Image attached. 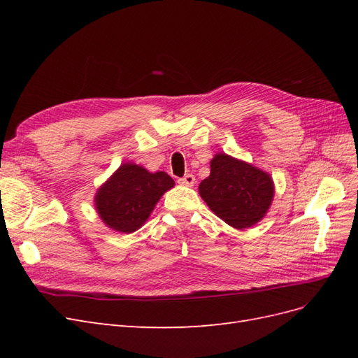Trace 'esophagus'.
Segmentation results:
<instances>
[{
    "mask_svg": "<svg viewBox=\"0 0 358 358\" xmlns=\"http://www.w3.org/2000/svg\"><path fill=\"white\" fill-rule=\"evenodd\" d=\"M179 183H180V185H185V187H192L194 183H196V178H194V175H191V173H188V175H185L182 179H179Z\"/></svg>",
    "mask_w": 358,
    "mask_h": 358,
    "instance_id": "esophagus-1",
    "label": "esophagus"
}]
</instances>
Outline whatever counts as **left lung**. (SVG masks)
I'll list each match as a JSON object with an SVG mask.
<instances>
[{
	"mask_svg": "<svg viewBox=\"0 0 358 358\" xmlns=\"http://www.w3.org/2000/svg\"><path fill=\"white\" fill-rule=\"evenodd\" d=\"M199 192L218 218L242 230L264 218L275 185L268 173L220 152L212 158L210 175L201 180Z\"/></svg>",
	"mask_w": 358,
	"mask_h": 358,
	"instance_id": "left-lung-1",
	"label": "left lung"
}]
</instances>
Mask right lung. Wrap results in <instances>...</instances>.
I'll use <instances>...</instances> for the list:
<instances>
[{"instance_id": "right-lung-1", "label": "right lung", "mask_w": 358, "mask_h": 358, "mask_svg": "<svg viewBox=\"0 0 358 358\" xmlns=\"http://www.w3.org/2000/svg\"><path fill=\"white\" fill-rule=\"evenodd\" d=\"M175 187L167 173H150L145 167L124 162L95 194V209L109 229L133 233L152 213L161 196Z\"/></svg>"}]
</instances>
